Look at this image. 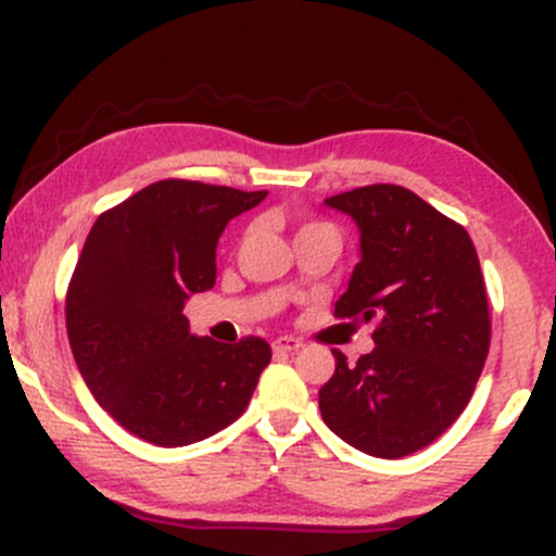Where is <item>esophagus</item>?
I'll return each instance as SVG.
<instances>
[{
    "instance_id": "34e87169",
    "label": "esophagus",
    "mask_w": 556,
    "mask_h": 556,
    "mask_svg": "<svg viewBox=\"0 0 556 556\" xmlns=\"http://www.w3.org/2000/svg\"><path fill=\"white\" fill-rule=\"evenodd\" d=\"M274 353H295V350L303 348V342L295 340V337H279V340H274Z\"/></svg>"
}]
</instances>
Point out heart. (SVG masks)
I'll list each match as a JSON object with an SVG mask.
<instances>
[{"label":"heart","instance_id":"b5f03b06","mask_svg":"<svg viewBox=\"0 0 556 556\" xmlns=\"http://www.w3.org/2000/svg\"><path fill=\"white\" fill-rule=\"evenodd\" d=\"M314 229H329V232H334L329 225H324V222H308V225L300 227L298 235H305V232H314Z\"/></svg>","mask_w":556,"mask_h":556}]
</instances>
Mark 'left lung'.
Masks as SVG:
<instances>
[{
	"label": "left lung",
	"instance_id": "1",
	"mask_svg": "<svg viewBox=\"0 0 556 556\" xmlns=\"http://www.w3.org/2000/svg\"><path fill=\"white\" fill-rule=\"evenodd\" d=\"M361 229V261L334 316L376 318L371 353L340 350L318 389L324 424L366 455H413L465 410L491 342L486 285L463 225L400 185L327 198Z\"/></svg>",
	"mask_w": 556,
	"mask_h": 556
}]
</instances>
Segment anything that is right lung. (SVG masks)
<instances>
[{
    "mask_svg": "<svg viewBox=\"0 0 556 556\" xmlns=\"http://www.w3.org/2000/svg\"><path fill=\"white\" fill-rule=\"evenodd\" d=\"M266 190L159 180L96 219L67 287V337L91 394L156 446L201 442L238 420L271 348L190 334L182 305L216 282L227 222Z\"/></svg>",
    "mask_w": 556,
    "mask_h": 556,
    "instance_id": "obj_1",
    "label": "right lung"
}]
</instances>
